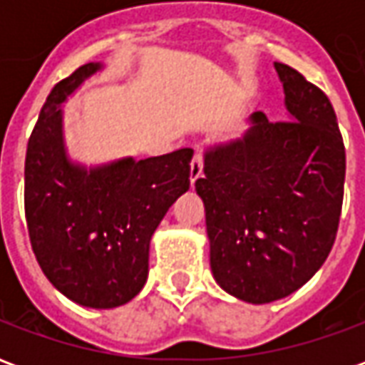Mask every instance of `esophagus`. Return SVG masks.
<instances>
[{
  "label": "esophagus",
  "mask_w": 365,
  "mask_h": 365,
  "mask_svg": "<svg viewBox=\"0 0 365 365\" xmlns=\"http://www.w3.org/2000/svg\"><path fill=\"white\" fill-rule=\"evenodd\" d=\"M201 174H203V154L201 152H197L195 156H193V160H191L190 164V180L191 183H195L201 178Z\"/></svg>",
  "instance_id": "34e87169"
}]
</instances>
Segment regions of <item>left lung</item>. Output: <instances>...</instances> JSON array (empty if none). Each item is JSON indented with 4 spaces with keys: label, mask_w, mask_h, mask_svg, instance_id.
I'll list each match as a JSON object with an SVG mask.
<instances>
[{
    "label": "left lung",
    "mask_w": 365,
    "mask_h": 365,
    "mask_svg": "<svg viewBox=\"0 0 365 365\" xmlns=\"http://www.w3.org/2000/svg\"><path fill=\"white\" fill-rule=\"evenodd\" d=\"M274 66L287 120L252 113L240 138L207 148L195 182L215 282L254 305L287 297L319 272L344 197V143L329 97L287 64Z\"/></svg>",
    "instance_id": "8db88e82"
}]
</instances>
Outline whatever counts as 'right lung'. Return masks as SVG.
Instances as JSON below:
<instances>
[{"instance_id":"obj_1","label":"right lung","mask_w":365,"mask_h":365,"mask_svg":"<svg viewBox=\"0 0 365 365\" xmlns=\"http://www.w3.org/2000/svg\"><path fill=\"white\" fill-rule=\"evenodd\" d=\"M103 68L80 66L52 88L25 158V217L38 266L56 289L90 309L136 297L148 277V250L168 209L190 190L193 150L86 168L64 144L62 103Z\"/></svg>"}]
</instances>
